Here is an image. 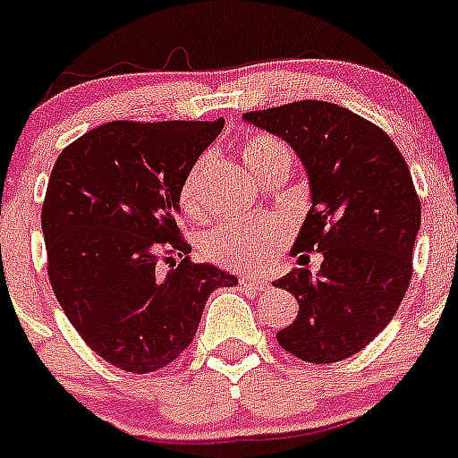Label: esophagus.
<instances>
[{"label": "esophagus", "instance_id": "1", "mask_svg": "<svg viewBox=\"0 0 458 458\" xmlns=\"http://www.w3.org/2000/svg\"><path fill=\"white\" fill-rule=\"evenodd\" d=\"M239 284L255 289V292H267V289H268L267 280H259V277H253V276H242V277H239Z\"/></svg>", "mask_w": 458, "mask_h": 458}]
</instances>
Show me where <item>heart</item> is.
Instances as JSON below:
<instances>
[{"mask_svg": "<svg viewBox=\"0 0 458 458\" xmlns=\"http://www.w3.org/2000/svg\"><path fill=\"white\" fill-rule=\"evenodd\" d=\"M242 157L253 176H259L267 166L277 160L292 165V153L280 140L271 135H253L243 142ZM208 157H199L187 171L181 185V208L185 215H203L200 200V176H203ZM282 243V225L276 221H225L209 230L203 239V253L212 262L228 268H259L267 267Z\"/></svg>", "mask_w": 458, "mask_h": 458, "instance_id": "b5f03b06", "label": "heart"}]
</instances>
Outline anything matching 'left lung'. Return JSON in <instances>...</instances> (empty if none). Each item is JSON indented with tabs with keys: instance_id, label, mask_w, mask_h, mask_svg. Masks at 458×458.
Instances as JSON below:
<instances>
[{
	"instance_id": "8db88e82",
	"label": "left lung",
	"mask_w": 458,
	"mask_h": 458,
	"mask_svg": "<svg viewBox=\"0 0 458 458\" xmlns=\"http://www.w3.org/2000/svg\"><path fill=\"white\" fill-rule=\"evenodd\" d=\"M243 119L301 157L311 209L292 255H323L316 276L293 268L273 282L298 301L277 344L310 364L348 359L388 326L411 282L420 200L407 162L382 128L327 101H293Z\"/></svg>"
}]
</instances>
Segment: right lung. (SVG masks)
Instances as JSON below:
<instances>
[{
	"label": "right lung",
	"mask_w": 458,
	"mask_h": 458,
	"mask_svg": "<svg viewBox=\"0 0 458 458\" xmlns=\"http://www.w3.org/2000/svg\"><path fill=\"white\" fill-rule=\"evenodd\" d=\"M224 123L110 122L63 148L51 169L42 205L51 289L85 344L128 373L171 364L209 293L237 284L191 262L176 224L187 171Z\"/></svg>",
	"instance_id": "obj_1"
}]
</instances>
